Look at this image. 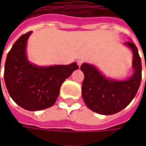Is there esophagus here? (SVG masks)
Here are the masks:
<instances>
[{
  "instance_id": "obj_1",
  "label": "esophagus",
  "mask_w": 146,
  "mask_h": 146,
  "mask_svg": "<svg viewBox=\"0 0 146 146\" xmlns=\"http://www.w3.org/2000/svg\"><path fill=\"white\" fill-rule=\"evenodd\" d=\"M82 63H83V60H78V62H77V64H78V66H80L82 65Z\"/></svg>"
}]
</instances>
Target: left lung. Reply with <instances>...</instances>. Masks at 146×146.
Here are the masks:
<instances>
[{
    "instance_id": "left-lung-1",
    "label": "left lung",
    "mask_w": 146,
    "mask_h": 146,
    "mask_svg": "<svg viewBox=\"0 0 146 146\" xmlns=\"http://www.w3.org/2000/svg\"><path fill=\"white\" fill-rule=\"evenodd\" d=\"M132 50L133 73L126 80L105 76L96 66L83 63L80 70L84 75L82 98L88 109L100 115H114L124 109L137 93L141 81V60L135 44H124ZM146 68V66H145Z\"/></svg>"
}]
</instances>
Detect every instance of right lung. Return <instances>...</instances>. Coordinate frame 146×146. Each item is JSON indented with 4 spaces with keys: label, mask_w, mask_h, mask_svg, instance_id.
<instances>
[{
    "label": "right lung",
    "mask_w": 146,
    "mask_h": 146,
    "mask_svg": "<svg viewBox=\"0 0 146 146\" xmlns=\"http://www.w3.org/2000/svg\"><path fill=\"white\" fill-rule=\"evenodd\" d=\"M31 33L21 36L13 44L7 54L4 79L14 102L27 110L36 111L55 103L62 84L79 66L76 62L47 66L31 63L27 54V40Z\"/></svg>",
    "instance_id": "right-lung-1"
}]
</instances>
